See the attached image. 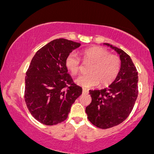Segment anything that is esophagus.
Listing matches in <instances>:
<instances>
[{"label":"esophagus","instance_id":"34e87169","mask_svg":"<svg viewBox=\"0 0 154 154\" xmlns=\"http://www.w3.org/2000/svg\"><path fill=\"white\" fill-rule=\"evenodd\" d=\"M88 93H89L88 91L86 90V88H83V90H82V93L83 94H86L87 95V94H88Z\"/></svg>","mask_w":154,"mask_h":154}]
</instances>
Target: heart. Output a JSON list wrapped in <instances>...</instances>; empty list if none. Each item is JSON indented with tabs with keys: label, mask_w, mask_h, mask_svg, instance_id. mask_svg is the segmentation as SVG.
Instances as JSON below:
<instances>
[{
	"label": "heart",
	"mask_w": 154,
	"mask_h": 154,
	"mask_svg": "<svg viewBox=\"0 0 154 154\" xmlns=\"http://www.w3.org/2000/svg\"><path fill=\"white\" fill-rule=\"evenodd\" d=\"M84 63H91L88 69L89 74L82 75L75 80L77 85L90 88L100 84L106 86L115 81L120 72L122 61L116 54H110L106 48L94 46L86 48L82 52ZM65 66L73 75L79 72L80 59L74 52L68 54L65 59Z\"/></svg>",
	"instance_id": "obj_1"
}]
</instances>
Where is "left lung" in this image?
I'll list each match as a JSON object with an SVG mask.
<instances>
[{
    "label": "left lung",
    "mask_w": 154,
    "mask_h": 154,
    "mask_svg": "<svg viewBox=\"0 0 154 154\" xmlns=\"http://www.w3.org/2000/svg\"><path fill=\"white\" fill-rule=\"evenodd\" d=\"M120 55L122 67L118 76L106 88L89 91L92 102L86 108L88 120L102 129L125 121L132 111L138 95V76L134 63L125 51L104 43Z\"/></svg>",
    "instance_id": "8db88e82"
}]
</instances>
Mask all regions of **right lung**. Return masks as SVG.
I'll return each mask as SVG.
<instances>
[{"label": "right lung", "mask_w": 154, "mask_h": 154, "mask_svg": "<svg viewBox=\"0 0 154 154\" xmlns=\"http://www.w3.org/2000/svg\"><path fill=\"white\" fill-rule=\"evenodd\" d=\"M79 43L59 38L38 50L26 72L25 101L36 120L54 125L66 120L70 108L82 93L65 66L67 55Z\"/></svg>", "instance_id": "add662e5"}]
</instances>
